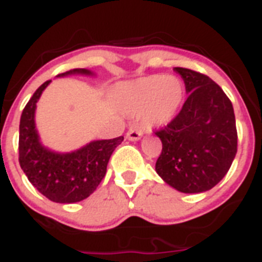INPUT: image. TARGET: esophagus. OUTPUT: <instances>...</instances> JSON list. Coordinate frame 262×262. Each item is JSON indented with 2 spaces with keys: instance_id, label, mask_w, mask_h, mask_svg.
I'll return each mask as SVG.
<instances>
[{
  "instance_id": "34e87169",
  "label": "esophagus",
  "mask_w": 262,
  "mask_h": 262,
  "mask_svg": "<svg viewBox=\"0 0 262 262\" xmlns=\"http://www.w3.org/2000/svg\"><path fill=\"white\" fill-rule=\"evenodd\" d=\"M142 136L141 130H137V129H130V130L126 133V138L127 140H130V141H137L140 140Z\"/></svg>"
}]
</instances>
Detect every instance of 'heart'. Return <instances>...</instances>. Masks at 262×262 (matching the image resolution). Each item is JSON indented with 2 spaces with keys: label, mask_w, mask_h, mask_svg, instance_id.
<instances>
[{
  "label": "heart",
  "mask_w": 262,
  "mask_h": 262,
  "mask_svg": "<svg viewBox=\"0 0 262 262\" xmlns=\"http://www.w3.org/2000/svg\"><path fill=\"white\" fill-rule=\"evenodd\" d=\"M185 97V85L179 77L151 74L136 81L118 85L116 90L117 104L129 116H137L146 126L168 124Z\"/></svg>",
  "instance_id": "1"
}]
</instances>
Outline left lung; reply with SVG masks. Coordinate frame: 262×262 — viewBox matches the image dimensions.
<instances>
[{"label":"left lung","mask_w":262,"mask_h":262,"mask_svg":"<svg viewBox=\"0 0 262 262\" xmlns=\"http://www.w3.org/2000/svg\"><path fill=\"white\" fill-rule=\"evenodd\" d=\"M189 93L180 113L155 132L162 142L156 172L182 193L216 186L237 153L233 105L224 90L205 74L174 68Z\"/></svg>","instance_id":"8db88e82"}]
</instances>
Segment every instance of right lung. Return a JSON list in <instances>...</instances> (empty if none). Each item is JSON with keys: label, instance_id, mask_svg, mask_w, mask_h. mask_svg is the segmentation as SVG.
<instances>
[{"label": "right lung", "instance_id": "add662e5", "mask_svg": "<svg viewBox=\"0 0 262 262\" xmlns=\"http://www.w3.org/2000/svg\"><path fill=\"white\" fill-rule=\"evenodd\" d=\"M72 73L92 74L86 69H74L60 76ZM49 82L50 80L43 82L24 107L19 121L18 161L32 185L46 199L72 204L82 201L97 189L106 174L109 158L124 141V136L93 141L67 155L43 148L34 125V112L39 96Z\"/></svg>", "mask_w": 262, "mask_h": 262}]
</instances>
